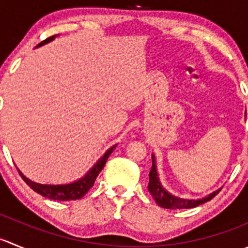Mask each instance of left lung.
Segmentation results:
<instances>
[{"label":"left lung","mask_w":248,"mask_h":248,"mask_svg":"<svg viewBox=\"0 0 248 248\" xmlns=\"http://www.w3.org/2000/svg\"><path fill=\"white\" fill-rule=\"evenodd\" d=\"M149 186H147V189H149L150 193L152 194L154 199L156 201L157 204L161 207H164V209H191V207H196L198 205L204 204V202L211 201L216 194H218V191L214 192L210 196L205 197L202 199H198V201H187V199H181L177 198V197L171 196L170 193L166 191V189L162 187L161 182H159L158 175H157V169H156V159H155V156L152 155V167L151 170H150L149 174Z\"/></svg>","instance_id":"left-lung-1"}]
</instances>
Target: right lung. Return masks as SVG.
Returning a JSON list of instances; mask_svg holds the SVG:
<instances>
[{
  "label": "right lung",
  "instance_id": "1",
  "mask_svg": "<svg viewBox=\"0 0 248 248\" xmlns=\"http://www.w3.org/2000/svg\"><path fill=\"white\" fill-rule=\"evenodd\" d=\"M56 37L55 36L49 37L46 38V41L41 42L38 44L39 46H43V44L47 43V42L52 41V39ZM115 146L110 147L108 151L104 154V156L94 164L93 168L91 169L84 177H81L80 180L78 181L73 182V184H68V185H41V184H37V182L31 181V180L27 179L26 176L19 171L20 176L22 177L25 182L33 189L34 192H37L38 194L41 196L46 197V198L52 199V201H60V202H68V201H77V199H81L85 194L87 193L90 188L94 185V181H96L97 176H98L99 172L102 171V169L104 168L107 163V159L109 158V156L111 155V152L114 151Z\"/></svg>",
  "mask_w": 248,
  "mask_h": 248
}]
</instances>
